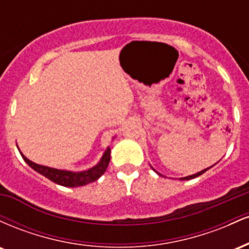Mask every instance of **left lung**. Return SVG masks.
<instances>
[{"mask_svg":"<svg viewBox=\"0 0 249 249\" xmlns=\"http://www.w3.org/2000/svg\"><path fill=\"white\" fill-rule=\"evenodd\" d=\"M211 167H212V166H211ZM211 167H207V168H205V170L200 171V172H198V173H196V174H192V176H188V177H185V178H181V179H180V180H190V179L196 178V177L201 176V174H202V173H205V172H206V171H207V170H210V168H211ZM156 172H157V171H156ZM157 173H158V172H157ZM158 174H159V176H161V174H160V173H158Z\"/></svg>","mask_w":249,"mask_h":249,"instance_id":"left-lung-1","label":"left lung"}]
</instances>
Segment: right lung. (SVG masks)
I'll return each mask as SVG.
<instances>
[{
    "label": "right lung",
    "instance_id": "add662e5",
    "mask_svg": "<svg viewBox=\"0 0 249 249\" xmlns=\"http://www.w3.org/2000/svg\"><path fill=\"white\" fill-rule=\"evenodd\" d=\"M19 151V150H18ZM21 153L22 158L24 159V161L27 162L29 166L35 170L36 172H38L42 176H44L45 178H48L51 181L56 182V184L62 185L65 187H78V186H84V185L90 184V182L96 181L97 179H99L104 174L105 171L108 166V162H110V153L111 148L107 147L104 154H103L102 159L99 160L98 164L96 166L89 168L87 171H83V172H71V171H64V170H57V168L43 166V165H38L33 162L27 157L23 156V153Z\"/></svg>",
    "mask_w": 249,
    "mask_h": 249
}]
</instances>
